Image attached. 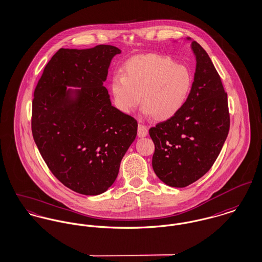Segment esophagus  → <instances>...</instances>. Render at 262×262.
<instances>
[{"instance_id": "34e87169", "label": "esophagus", "mask_w": 262, "mask_h": 262, "mask_svg": "<svg viewBox=\"0 0 262 262\" xmlns=\"http://www.w3.org/2000/svg\"><path fill=\"white\" fill-rule=\"evenodd\" d=\"M147 135H148V128L145 125L139 124L138 125V137L143 138V137H146Z\"/></svg>"}]
</instances>
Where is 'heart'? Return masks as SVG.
<instances>
[{"label":"heart","instance_id":"heart-1","mask_svg":"<svg viewBox=\"0 0 262 262\" xmlns=\"http://www.w3.org/2000/svg\"><path fill=\"white\" fill-rule=\"evenodd\" d=\"M123 73L112 77L110 89L115 106L125 114L138 107L141 97L143 113L165 121L183 108L190 94V70L168 56L146 54L133 57L124 65Z\"/></svg>","mask_w":262,"mask_h":262}]
</instances>
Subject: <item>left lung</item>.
I'll return each instance as SVG.
<instances>
[{
	"mask_svg": "<svg viewBox=\"0 0 262 262\" xmlns=\"http://www.w3.org/2000/svg\"><path fill=\"white\" fill-rule=\"evenodd\" d=\"M191 50L196 69L185 105L149 130L155 144L153 170L163 183L177 188L188 186L211 168L230 124L227 94L211 59L195 41Z\"/></svg>",
	"mask_w": 262,
	"mask_h": 262,
	"instance_id": "8db88e82",
	"label": "left lung"
}]
</instances>
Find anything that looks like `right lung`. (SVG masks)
<instances>
[{
  "label": "right lung",
  "mask_w": 262,
  "mask_h": 262,
  "mask_svg": "<svg viewBox=\"0 0 262 262\" xmlns=\"http://www.w3.org/2000/svg\"><path fill=\"white\" fill-rule=\"evenodd\" d=\"M120 53L110 45L62 48L34 92L35 143L55 177L80 194L99 195L112 186L137 135V121L112 106L103 86Z\"/></svg>",
  "instance_id": "add662e5"
}]
</instances>
